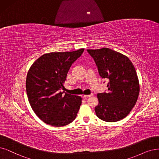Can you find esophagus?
Masks as SVG:
<instances>
[{"label":"esophagus","instance_id":"1","mask_svg":"<svg viewBox=\"0 0 159 159\" xmlns=\"http://www.w3.org/2000/svg\"><path fill=\"white\" fill-rule=\"evenodd\" d=\"M93 94H85V95H84V98H89V97H91L93 96Z\"/></svg>","mask_w":159,"mask_h":159}]
</instances>
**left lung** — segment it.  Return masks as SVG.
Here are the masks:
<instances>
[{"label": "left lung", "instance_id": "8db88e82", "mask_svg": "<svg viewBox=\"0 0 159 159\" xmlns=\"http://www.w3.org/2000/svg\"><path fill=\"white\" fill-rule=\"evenodd\" d=\"M102 78L109 80L108 93H98L97 116L106 122H116L128 116L135 106L139 84L135 68L127 57L109 48L87 49Z\"/></svg>", "mask_w": 159, "mask_h": 159}]
</instances>
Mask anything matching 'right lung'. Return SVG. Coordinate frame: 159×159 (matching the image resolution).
I'll return each mask as SVG.
<instances>
[{"mask_svg": "<svg viewBox=\"0 0 159 159\" xmlns=\"http://www.w3.org/2000/svg\"><path fill=\"white\" fill-rule=\"evenodd\" d=\"M74 52L46 53L38 59L27 73L26 90L32 109L42 121L53 126L72 122L80 106V97L61 92L70 68L83 53Z\"/></svg>", "mask_w": 159, "mask_h": 159, "instance_id": "1", "label": "right lung"}]
</instances>
